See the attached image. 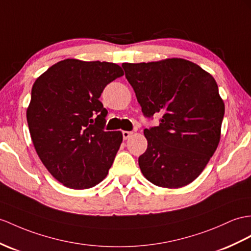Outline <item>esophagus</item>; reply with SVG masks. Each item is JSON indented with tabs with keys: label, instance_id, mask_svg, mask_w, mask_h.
<instances>
[{
	"label": "esophagus",
	"instance_id": "esophagus-1",
	"mask_svg": "<svg viewBox=\"0 0 251 251\" xmlns=\"http://www.w3.org/2000/svg\"><path fill=\"white\" fill-rule=\"evenodd\" d=\"M133 134V132L130 131H124L122 132V136H124V139H127Z\"/></svg>",
	"mask_w": 251,
	"mask_h": 251
}]
</instances>
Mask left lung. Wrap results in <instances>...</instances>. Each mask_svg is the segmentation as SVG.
<instances>
[{
    "instance_id": "left-lung-1",
    "label": "left lung",
    "mask_w": 251,
    "mask_h": 251,
    "mask_svg": "<svg viewBox=\"0 0 251 251\" xmlns=\"http://www.w3.org/2000/svg\"><path fill=\"white\" fill-rule=\"evenodd\" d=\"M143 114L162 115L160 126L145 129L148 147L138 157L145 178L154 185L179 188L202 173L221 139L225 114L216 81L189 60L124 63Z\"/></svg>"
}]
</instances>
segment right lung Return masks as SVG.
<instances>
[{
    "label": "right lung",
    "instance_id": "obj_1",
    "mask_svg": "<svg viewBox=\"0 0 251 251\" xmlns=\"http://www.w3.org/2000/svg\"><path fill=\"white\" fill-rule=\"evenodd\" d=\"M121 67L107 62L60 60L36 79L26 111L35 150L58 182L72 189L105 178L122 143L120 131H104L106 108L99 98Z\"/></svg>",
    "mask_w": 251,
    "mask_h": 251
}]
</instances>
